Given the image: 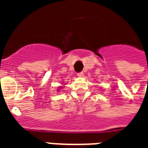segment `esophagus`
Returning <instances> with one entry per match:
<instances>
[{
	"mask_svg": "<svg viewBox=\"0 0 148 148\" xmlns=\"http://www.w3.org/2000/svg\"><path fill=\"white\" fill-rule=\"evenodd\" d=\"M77 76H78L79 77H83L84 76L83 72H80V73H78V74H77Z\"/></svg>",
	"mask_w": 148,
	"mask_h": 148,
	"instance_id": "34e87169",
	"label": "esophagus"
}]
</instances>
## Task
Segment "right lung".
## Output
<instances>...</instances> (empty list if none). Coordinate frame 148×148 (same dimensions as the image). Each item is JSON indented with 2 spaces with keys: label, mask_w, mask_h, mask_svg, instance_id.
<instances>
[{
  "label": "right lung",
  "mask_w": 148,
  "mask_h": 148,
  "mask_svg": "<svg viewBox=\"0 0 148 148\" xmlns=\"http://www.w3.org/2000/svg\"><path fill=\"white\" fill-rule=\"evenodd\" d=\"M61 88H63L62 87H59V89H58V91H59V90H60V89H61Z\"/></svg>",
  "instance_id": "1"
}]
</instances>
